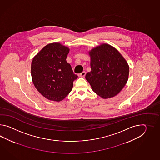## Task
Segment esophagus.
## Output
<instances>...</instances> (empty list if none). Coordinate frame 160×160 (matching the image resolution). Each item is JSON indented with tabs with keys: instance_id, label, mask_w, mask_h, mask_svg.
Segmentation results:
<instances>
[{
	"instance_id": "esophagus-1",
	"label": "esophagus",
	"mask_w": 160,
	"mask_h": 160,
	"mask_svg": "<svg viewBox=\"0 0 160 160\" xmlns=\"http://www.w3.org/2000/svg\"><path fill=\"white\" fill-rule=\"evenodd\" d=\"M85 75H86V72H81V73H80V74H79V76L80 77H84Z\"/></svg>"
}]
</instances>
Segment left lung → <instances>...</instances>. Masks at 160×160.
<instances>
[{
	"label": "left lung",
	"instance_id": "left-lung-1",
	"mask_svg": "<svg viewBox=\"0 0 160 160\" xmlns=\"http://www.w3.org/2000/svg\"><path fill=\"white\" fill-rule=\"evenodd\" d=\"M91 72L86 75L93 92L107 99L121 92L129 78V66L116 48L106 43L88 51Z\"/></svg>",
	"mask_w": 160,
	"mask_h": 160
}]
</instances>
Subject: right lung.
<instances>
[{
	"label": "right lung",
	"mask_w": 160,
	"mask_h": 160,
	"mask_svg": "<svg viewBox=\"0 0 160 160\" xmlns=\"http://www.w3.org/2000/svg\"><path fill=\"white\" fill-rule=\"evenodd\" d=\"M70 51L60 43L47 44L31 63V77L35 88L46 98L59 102L72 90L78 78L66 61Z\"/></svg>",
	"instance_id": "right-lung-1"
}]
</instances>
